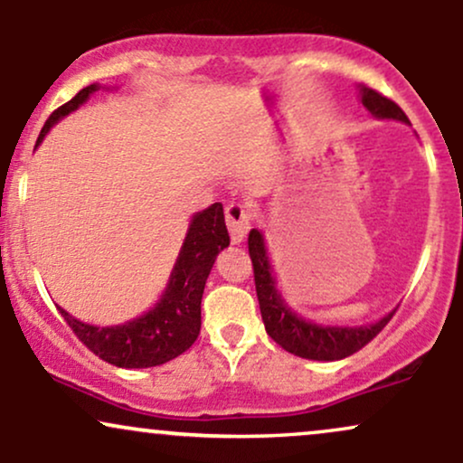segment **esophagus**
<instances>
[{"instance_id":"obj_1","label":"esophagus","mask_w":463,"mask_h":463,"mask_svg":"<svg viewBox=\"0 0 463 463\" xmlns=\"http://www.w3.org/2000/svg\"><path fill=\"white\" fill-rule=\"evenodd\" d=\"M252 209L241 202H231L226 206V224L231 231L232 243H241L243 237L248 235L250 226H252Z\"/></svg>"}]
</instances>
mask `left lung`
I'll return each instance as SVG.
<instances>
[{
    "label": "left lung",
    "mask_w": 463,
    "mask_h": 463,
    "mask_svg": "<svg viewBox=\"0 0 463 463\" xmlns=\"http://www.w3.org/2000/svg\"><path fill=\"white\" fill-rule=\"evenodd\" d=\"M361 104L374 117H381V119H398L409 124L407 115L402 113L401 106L379 91H374V89L361 87ZM248 252L250 259H252L254 285H257V298L259 307H261L265 331L280 348L296 354V357L316 361H337L350 357V354L357 353V350L370 344L376 335L383 331L385 324L396 313L392 311L390 316L381 317L379 322L370 324V326H317V324H311L296 316L285 305V300L280 298L272 274L274 269L269 265L268 252H265L263 235L257 228H252L248 235Z\"/></svg>",
    "instance_id": "8db88e82"
}]
</instances>
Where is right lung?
I'll return each mask as SVG.
<instances>
[{"mask_svg": "<svg viewBox=\"0 0 463 463\" xmlns=\"http://www.w3.org/2000/svg\"><path fill=\"white\" fill-rule=\"evenodd\" d=\"M98 89V84H91L67 104H62L61 109H56L45 121L36 146L43 141V137L61 117L87 102L89 95ZM228 243H231V237L226 231L224 209L220 202H215L194 217L167 289L158 305L146 316L119 324V326L99 328L76 320L67 311H58L80 342L106 364H113L117 368H152V365L167 364L183 354L184 350H189L191 344L198 339L202 324L200 302L206 279H209L217 254Z\"/></svg>", "mask_w": 463, "mask_h": 463, "instance_id": "1", "label": "right lung"}]
</instances>
